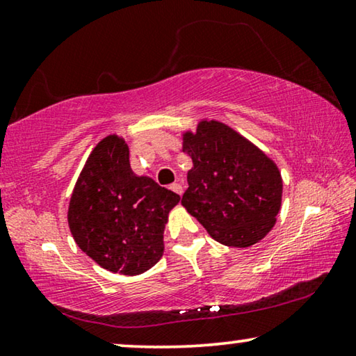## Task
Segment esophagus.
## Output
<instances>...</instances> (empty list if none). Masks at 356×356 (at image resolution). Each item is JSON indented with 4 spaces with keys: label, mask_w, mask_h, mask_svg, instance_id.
<instances>
[{
    "label": "esophagus",
    "mask_w": 356,
    "mask_h": 356,
    "mask_svg": "<svg viewBox=\"0 0 356 356\" xmlns=\"http://www.w3.org/2000/svg\"><path fill=\"white\" fill-rule=\"evenodd\" d=\"M171 190L176 191L177 195H182V193H184V187H182V185H180V184H172V185H171Z\"/></svg>",
    "instance_id": "obj_1"
}]
</instances>
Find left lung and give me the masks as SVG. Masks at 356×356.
Returning <instances> with one entry per match:
<instances>
[{"label":"left lung","instance_id":"8db88e82","mask_svg":"<svg viewBox=\"0 0 356 356\" xmlns=\"http://www.w3.org/2000/svg\"><path fill=\"white\" fill-rule=\"evenodd\" d=\"M182 150L193 166L182 206L228 247L245 249L275 225L282 206V176L274 160L218 120L202 118L182 133Z\"/></svg>","mask_w":356,"mask_h":356}]
</instances>
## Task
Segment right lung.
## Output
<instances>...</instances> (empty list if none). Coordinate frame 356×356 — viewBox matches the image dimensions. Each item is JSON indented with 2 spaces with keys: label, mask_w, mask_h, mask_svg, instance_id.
Instances as JSON below:
<instances>
[{
  "label": "right lung",
  "mask_w": 356,
  "mask_h": 356,
  "mask_svg": "<svg viewBox=\"0 0 356 356\" xmlns=\"http://www.w3.org/2000/svg\"><path fill=\"white\" fill-rule=\"evenodd\" d=\"M180 196L129 166L125 139L95 145L72 190L67 225L83 253L111 273L139 275L160 261L169 212Z\"/></svg>",
  "instance_id": "right-lung-1"
}]
</instances>
